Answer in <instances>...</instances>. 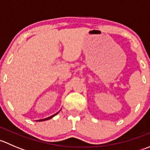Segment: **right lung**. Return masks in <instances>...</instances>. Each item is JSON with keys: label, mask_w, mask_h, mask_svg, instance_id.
Returning a JSON list of instances; mask_svg holds the SVG:
<instances>
[{"label": "right lung", "mask_w": 150, "mask_h": 150, "mask_svg": "<svg viewBox=\"0 0 150 150\" xmlns=\"http://www.w3.org/2000/svg\"><path fill=\"white\" fill-rule=\"evenodd\" d=\"M59 112V111L58 112H57L56 113V114H54V115H53L52 116H50V117H47V118H45V119H42V120H37V121H44V120H49V119H51V118H52L53 117H54V116L55 115H57V114H58V113Z\"/></svg>", "instance_id": "1"}]
</instances>
